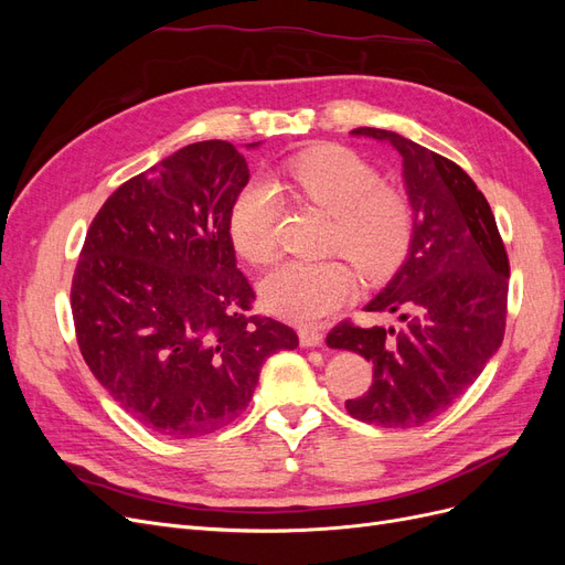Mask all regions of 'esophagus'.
Listing matches in <instances>:
<instances>
[{
	"mask_svg": "<svg viewBox=\"0 0 565 565\" xmlns=\"http://www.w3.org/2000/svg\"><path fill=\"white\" fill-rule=\"evenodd\" d=\"M299 341H301V347H320L322 344V332L311 330V328H301L299 330Z\"/></svg>",
	"mask_w": 565,
	"mask_h": 565,
	"instance_id": "obj_1",
	"label": "esophagus"
}]
</instances>
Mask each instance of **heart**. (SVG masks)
Listing matches in <instances>:
<instances>
[{
    "label": "heart",
    "instance_id": "heart-1",
    "mask_svg": "<svg viewBox=\"0 0 565 565\" xmlns=\"http://www.w3.org/2000/svg\"><path fill=\"white\" fill-rule=\"evenodd\" d=\"M287 169L297 191L334 216L332 252L347 254L367 278H384L401 266L413 243V207L403 193L382 185L377 169L341 146L303 150ZM278 214L280 195L270 181H249L237 193L228 231L245 262L268 264L276 256ZM353 289V270L339 259L282 262L262 282L268 309L295 322L324 318L349 301Z\"/></svg>",
    "mask_w": 565,
    "mask_h": 565
}]
</instances>
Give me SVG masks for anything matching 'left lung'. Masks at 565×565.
<instances>
[{
	"mask_svg": "<svg viewBox=\"0 0 565 565\" xmlns=\"http://www.w3.org/2000/svg\"><path fill=\"white\" fill-rule=\"evenodd\" d=\"M353 134L386 141L403 156L415 228L405 264L365 306L370 313H396L401 328L341 320L328 344L374 365L365 396L347 401L349 415L409 429L448 409L498 353L509 256L486 195L459 164L396 131L358 127Z\"/></svg>",
	"mask_w": 565,
	"mask_h": 565,
	"instance_id": "obj_1",
	"label": "left lung"
}]
</instances>
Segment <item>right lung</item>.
Listing matches in <instances>:
<instances>
[{"instance_id": "obj_1", "label": "right lung", "mask_w": 565, "mask_h": 565, "mask_svg": "<svg viewBox=\"0 0 565 565\" xmlns=\"http://www.w3.org/2000/svg\"><path fill=\"white\" fill-rule=\"evenodd\" d=\"M256 143H252L254 148ZM249 181L228 141L191 143L125 181L94 216L71 306L84 363L113 401L169 438H195L249 405L292 328L252 316L228 218Z\"/></svg>"}]
</instances>
